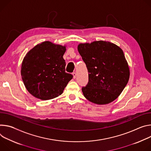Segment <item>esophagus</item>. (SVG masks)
<instances>
[{
  "label": "esophagus",
  "mask_w": 151,
  "mask_h": 151,
  "mask_svg": "<svg viewBox=\"0 0 151 151\" xmlns=\"http://www.w3.org/2000/svg\"><path fill=\"white\" fill-rule=\"evenodd\" d=\"M73 78L75 79L76 78V73H73Z\"/></svg>",
  "instance_id": "esophagus-1"
}]
</instances>
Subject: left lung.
Masks as SVG:
<instances>
[{
    "label": "left lung",
    "mask_w": 151,
    "mask_h": 151,
    "mask_svg": "<svg viewBox=\"0 0 151 151\" xmlns=\"http://www.w3.org/2000/svg\"><path fill=\"white\" fill-rule=\"evenodd\" d=\"M77 49L89 73L88 85L82 88L85 97L99 105L113 102L129 78V66L122 50L105 41L80 43Z\"/></svg>",
    "instance_id": "1"
}]
</instances>
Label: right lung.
I'll return each mask as SVG.
<instances>
[{
  "label": "right lung",
  "instance_id": "1",
  "mask_svg": "<svg viewBox=\"0 0 151 151\" xmlns=\"http://www.w3.org/2000/svg\"><path fill=\"white\" fill-rule=\"evenodd\" d=\"M66 46L44 41L27 53L21 67V76L27 91L41 100L60 95L73 75L65 72L63 56Z\"/></svg>",
  "mask_w": 151,
  "mask_h": 151
}]
</instances>
